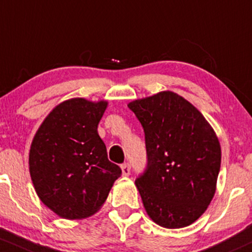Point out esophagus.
<instances>
[{
	"label": "esophagus",
	"instance_id": "esophagus-1",
	"mask_svg": "<svg viewBox=\"0 0 252 252\" xmlns=\"http://www.w3.org/2000/svg\"><path fill=\"white\" fill-rule=\"evenodd\" d=\"M121 169H122V175H123V176H129V175H130V165H129L128 163L122 164Z\"/></svg>",
	"mask_w": 252,
	"mask_h": 252
}]
</instances>
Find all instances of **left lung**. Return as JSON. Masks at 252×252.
Segmentation results:
<instances>
[{
    "instance_id": "1",
    "label": "left lung",
    "mask_w": 252,
    "mask_h": 252,
    "mask_svg": "<svg viewBox=\"0 0 252 252\" xmlns=\"http://www.w3.org/2000/svg\"><path fill=\"white\" fill-rule=\"evenodd\" d=\"M145 131L147 168L135 185L145 210L164 228H184L205 213L216 192L221 146L189 101L170 91L129 102Z\"/></svg>"
}]
</instances>
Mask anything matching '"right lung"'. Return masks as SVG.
<instances>
[{
	"instance_id": "1",
	"label": "right lung",
	"mask_w": 252,
	"mask_h": 252,
	"mask_svg": "<svg viewBox=\"0 0 252 252\" xmlns=\"http://www.w3.org/2000/svg\"><path fill=\"white\" fill-rule=\"evenodd\" d=\"M108 102L73 97L55 106L31 142L29 169L41 202L66 220L94 215L116 180L97 126Z\"/></svg>"
}]
</instances>
